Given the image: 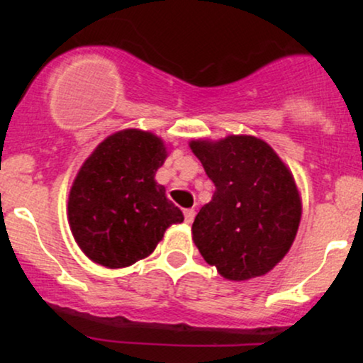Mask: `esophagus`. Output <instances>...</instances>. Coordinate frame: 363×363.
Returning <instances> with one entry per match:
<instances>
[{
    "label": "esophagus",
    "mask_w": 363,
    "mask_h": 363,
    "mask_svg": "<svg viewBox=\"0 0 363 363\" xmlns=\"http://www.w3.org/2000/svg\"><path fill=\"white\" fill-rule=\"evenodd\" d=\"M194 215L196 211L193 210V208H189V210H184V218H186V223H191L194 220Z\"/></svg>",
    "instance_id": "1"
}]
</instances>
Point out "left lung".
<instances>
[{
  "mask_svg": "<svg viewBox=\"0 0 363 363\" xmlns=\"http://www.w3.org/2000/svg\"><path fill=\"white\" fill-rule=\"evenodd\" d=\"M213 181L211 201L193 223L203 259L227 280H249L273 269L289 252L302 206L290 170L254 136L191 141Z\"/></svg>",
  "mask_w": 363,
  "mask_h": 363,
  "instance_id": "left-lung-1",
  "label": "left lung"
}]
</instances>
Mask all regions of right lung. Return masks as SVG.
Returning a JSON list of instances; mask_svg holds the SVG:
<instances>
[{
  "label": "right lung",
  "mask_w": 363,
  "mask_h": 363,
  "mask_svg": "<svg viewBox=\"0 0 363 363\" xmlns=\"http://www.w3.org/2000/svg\"><path fill=\"white\" fill-rule=\"evenodd\" d=\"M167 152L140 129L104 140L74 179L68 201L73 237L91 261L126 268L153 252L170 225L184 215L155 182Z\"/></svg>",
  "instance_id": "obj_1"
}]
</instances>
